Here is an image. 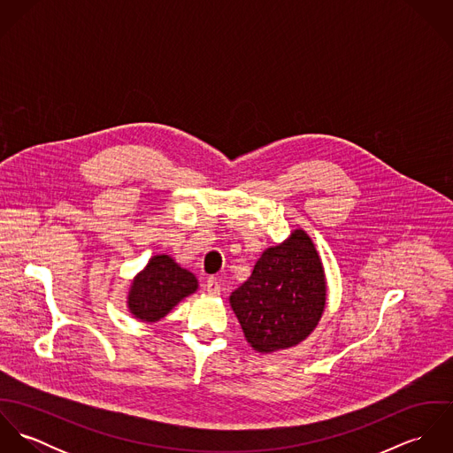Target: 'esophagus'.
Segmentation results:
<instances>
[{"label": "esophagus", "instance_id": "34e87169", "mask_svg": "<svg viewBox=\"0 0 453 453\" xmlns=\"http://www.w3.org/2000/svg\"><path fill=\"white\" fill-rule=\"evenodd\" d=\"M205 289H207L209 295H219V293H221V286H219V282H218L216 277H209V279L205 280Z\"/></svg>", "mask_w": 453, "mask_h": 453}]
</instances>
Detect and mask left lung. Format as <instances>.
Segmentation results:
<instances>
[{"instance_id":"left-lung-1","label":"left lung","mask_w":453,"mask_h":453,"mask_svg":"<svg viewBox=\"0 0 453 453\" xmlns=\"http://www.w3.org/2000/svg\"><path fill=\"white\" fill-rule=\"evenodd\" d=\"M324 303L323 263L303 230L263 251L251 277L230 296L246 340L266 354L305 340L319 323Z\"/></svg>"}]
</instances>
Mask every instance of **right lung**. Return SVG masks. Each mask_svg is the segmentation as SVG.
<instances>
[{
	"label": "right lung",
	"instance_id": "1",
	"mask_svg": "<svg viewBox=\"0 0 453 453\" xmlns=\"http://www.w3.org/2000/svg\"><path fill=\"white\" fill-rule=\"evenodd\" d=\"M196 288L198 282L192 272L181 268L167 255H157L132 280L129 311L135 319L144 323L160 321Z\"/></svg>",
	"mask_w": 453,
	"mask_h": 453
}]
</instances>
